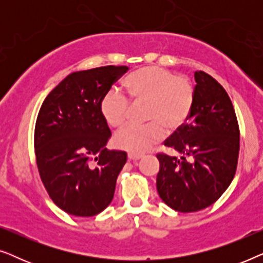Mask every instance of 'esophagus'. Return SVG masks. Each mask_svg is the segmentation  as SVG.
<instances>
[{"label": "esophagus", "instance_id": "esophagus-1", "mask_svg": "<svg viewBox=\"0 0 263 263\" xmlns=\"http://www.w3.org/2000/svg\"><path fill=\"white\" fill-rule=\"evenodd\" d=\"M140 158H141V156H140V154H134V153H129L128 154V159L132 160V161L139 160Z\"/></svg>", "mask_w": 263, "mask_h": 263}]
</instances>
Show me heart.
Instances as JSON below:
<instances>
[{"instance_id": "b5f03b06", "label": "heart", "mask_w": 263, "mask_h": 263, "mask_svg": "<svg viewBox=\"0 0 263 263\" xmlns=\"http://www.w3.org/2000/svg\"><path fill=\"white\" fill-rule=\"evenodd\" d=\"M124 88L133 102H147L146 125L128 124L115 135V143L122 149L142 154L160 142L165 128H181L192 114L195 87L188 78L172 71L147 66L133 71L124 81ZM104 121L111 127H120L127 120L129 100L117 89H110L99 103Z\"/></svg>"}]
</instances>
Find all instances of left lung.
Here are the masks:
<instances>
[{"mask_svg":"<svg viewBox=\"0 0 263 263\" xmlns=\"http://www.w3.org/2000/svg\"><path fill=\"white\" fill-rule=\"evenodd\" d=\"M195 102L186 123L165 146L178 157L158 154L157 190L172 210L183 213L210 207L235 177L239 128L231 99L219 82L195 71Z\"/></svg>","mask_w":263,"mask_h":263,"instance_id":"8db88e82","label":"left lung"}]
</instances>
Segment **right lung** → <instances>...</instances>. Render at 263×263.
<instances>
[{
  "instance_id": "add662e5",
  "label": "right lung",
  "mask_w": 263,
  "mask_h": 263,
  "mask_svg": "<svg viewBox=\"0 0 263 263\" xmlns=\"http://www.w3.org/2000/svg\"><path fill=\"white\" fill-rule=\"evenodd\" d=\"M128 67L74 71L46 96L34 130L39 175L50 197L75 217H93L114 199L125 161L107 151L111 132L99 111L103 96Z\"/></svg>"
}]
</instances>
